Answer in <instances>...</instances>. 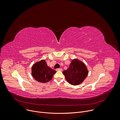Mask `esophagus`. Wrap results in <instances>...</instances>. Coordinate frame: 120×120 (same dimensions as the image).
Segmentation results:
<instances>
[{"instance_id": "1", "label": "esophagus", "mask_w": 120, "mask_h": 120, "mask_svg": "<svg viewBox=\"0 0 120 120\" xmlns=\"http://www.w3.org/2000/svg\"><path fill=\"white\" fill-rule=\"evenodd\" d=\"M56 70L57 71H62V68H57Z\"/></svg>"}]
</instances>
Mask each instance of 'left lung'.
<instances>
[{
  "label": "left lung",
  "mask_w": 120,
  "mask_h": 120,
  "mask_svg": "<svg viewBox=\"0 0 120 120\" xmlns=\"http://www.w3.org/2000/svg\"><path fill=\"white\" fill-rule=\"evenodd\" d=\"M88 73L84 64L76 59L72 60L68 68L63 71L67 81L73 85L82 83L87 77Z\"/></svg>",
  "instance_id": "left-lung-1"
}]
</instances>
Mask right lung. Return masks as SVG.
<instances>
[{
    "label": "right lung",
    "mask_w": 120,
    "mask_h": 120,
    "mask_svg": "<svg viewBox=\"0 0 120 120\" xmlns=\"http://www.w3.org/2000/svg\"><path fill=\"white\" fill-rule=\"evenodd\" d=\"M56 72L47 66L45 60L37 62L32 68L33 77L37 81L42 83L50 81Z\"/></svg>",
    "instance_id": "right-lung-1"
}]
</instances>
